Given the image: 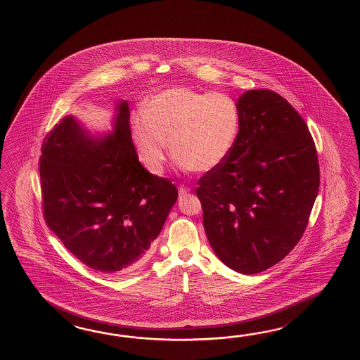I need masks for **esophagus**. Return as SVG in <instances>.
I'll list each match as a JSON object with an SVG mask.
<instances>
[{
  "instance_id": "1",
  "label": "esophagus",
  "mask_w": 360,
  "mask_h": 360,
  "mask_svg": "<svg viewBox=\"0 0 360 360\" xmlns=\"http://www.w3.org/2000/svg\"><path fill=\"white\" fill-rule=\"evenodd\" d=\"M191 191V189L188 188V186H184V185H181V186H179V195L180 197H184V195H186L188 193Z\"/></svg>"
}]
</instances>
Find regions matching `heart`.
Wrapping results in <instances>:
<instances>
[{
    "label": "heart",
    "mask_w": 360,
    "mask_h": 360,
    "mask_svg": "<svg viewBox=\"0 0 360 360\" xmlns=\"http://www.w3.org/2000/svg\"><path fill=\"white\" fill-rule=\"evenodd\" d=\"M240 132V110L226 94L172 87L146 100L144 113L131 118V136L140 161L160 175L169 144L183 167L210 172L229 158Z\"/></svg>",
    "instance_id": "obj_1"
}]
</instances>
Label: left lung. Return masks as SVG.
<instances>
[{
    "label": "left lung",
    "instance_id": "8db88e82",
    "mask_svg": "<svg viewBox=\"0 0 360 360\" xmlns=\"http://www.w3.org/2000/svg\"><path fill=\"white\" fill-rule=\"evenodd\" d=\"M237 104V144L195 191L216 256L238 273L257 274L299 243L319 189V163L305 121L279 94L248 90Z\"/></svg>",
    "mask_w": 360,
    "mask_h": 360
}]
</instances>
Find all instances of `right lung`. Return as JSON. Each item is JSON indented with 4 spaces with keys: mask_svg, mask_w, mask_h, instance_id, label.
Returning <instances> with one entry per match:
<instances>
[{
    "mask_svg": "<svg viewBox=\"0 0 360 360\" xmlns=\"http://www.w3.org/2000/svg\"><path fill=\"white\" fill-rule=\"evenodd\" d=\"M113 130L94 135L65 115L44 141L39 176L47 226L86 266L104 274L136 268L161 233L177 189L139 162L126 100Z\"/></svg>",
    "mask_w": 360,
    "mask_h": 360,
    "instance_id": "right-lung-1",
    "label": "right lung"
}]
</instances>
